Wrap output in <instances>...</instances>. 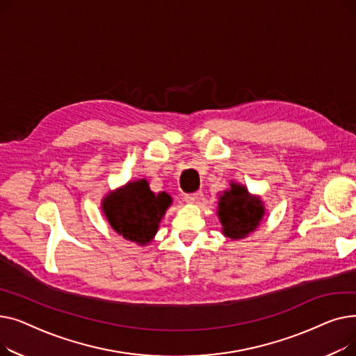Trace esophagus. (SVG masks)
<instances>
[{
    "label": "esophagus",
    "instance_id": "esophagus-1",
    "mask_svg": "<svg viewBox=\"0 0 356 356\" xmlns=\"http://www.w3.org/2000/svg\"><path fill=\"white\" fill-rule=\"evenodd\" d=\"M203 193L202 192H196V193H191V195H186L184 200L188 203H197L202 199Z\"/></svg>",
    "mask_w": 356,
    "mask_h": 356
}]
</instances>
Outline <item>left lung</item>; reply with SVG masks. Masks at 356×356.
Here are the masks:
<instances>
[{"label": "left lung", "mask_w": 356, "mask_h": 356, "mask_svg": "<svg viewBox=\"0 0 356 356\" xmlns=\"http://www.w3.org/2000/svg\"><path fill=\"white\" fill-rule=\"evenodd\" d=\"M219 218L223 227V235L232 239L245 238L263 219L264 207L259 197H254L241 184H231V191L225 192L219 200Z\"/></svg>", "instance_id": "obj_1"}]
</instances>
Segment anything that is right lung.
Returning <instances> with one entry per match:
<instances>
[{
    "label": "right lung",
    "mask_w": 356,
    "mask_h": 356,
    "mask_svg": "<svg viewBox=\"0 0 356 356\" xmlns=\"http://www.w3.org/2000/svg\"><path fill=\"white\" fill-rule=\"evenodd\" d=\"M172 197L167 193L157 196L149 191L147 180L128 183L124 189L104 199L102 209L111 227L125 239L145 245L153 239L159 223L170 207Z\"/></svg>",
    "instance_id": "1"
}]
</instances>
